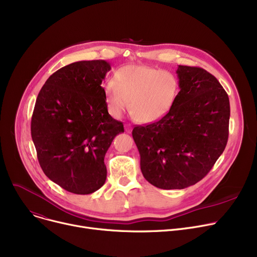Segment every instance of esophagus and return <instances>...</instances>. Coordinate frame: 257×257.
I'll return each mask as SVG.
<instances>
[{
  "label": "esophagus",
  "instance_id": "obj_1",
  "mask_svg": "<svg viewBox=\"0 0 257 257\" xmlns=\"http://www.w3.org/2000/svg\"><path fill=\"white\" fill-rule=\"evenodd\" d=\"M125 130H126V132H128V133H130V132H131V130H132V129H131V127H130V126H129V125H126V126H125Z\"/></svg>",
  "mask_w": 257,
  "mask_h": 257
}]
</instances>
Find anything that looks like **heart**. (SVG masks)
Wrapping results in <instances>:
<instances>
[{
  "label": "heart",
  "mask_w": 257,
  "mask_h": 257,
  "mask_svg": "<svg viewBox=\"0 0 257 257\" xmlns=\"http://www.w3.org/2000/svg\"><path fill=\"white\" fill-rule=\"evenodd\" d=\"M107 110L119 118L129 108L140 123H153L165 116L179 92L177 78L168 71L148 65H126L104 85Z\"/></svg>",
  "instance_id": "obj_1"
}]
</instances>
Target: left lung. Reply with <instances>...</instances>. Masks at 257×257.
<instances>
[{
  "instance_id": "left-lung-1",
  "label": "left lung",
  "mask_w": 257,
  "mask_h": 257,
  "mask_svg": "<svg viewBox=\"0 0 257 257\" xmlns=\"http://www.w3.org/2000/svg\"><path fill=\"white\" fill-rule=\"evenodd\" d=\"M180 91L159 120L136 126L141 170L152 185L182 190L203 179L228 141L230 104L218 79L198 66L179 65Z\"/></svg>"
}]
</instances>
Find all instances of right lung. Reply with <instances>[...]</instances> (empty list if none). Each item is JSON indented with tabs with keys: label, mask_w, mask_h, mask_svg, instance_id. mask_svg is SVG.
Segmentation results:
<instances>
[{
	"label": "right lung",
	"mask_w": 257,
	"mask_h": 257,
	"mask_svg": "<svg viewBox=\"0 0 257 257\" xmlns=\"http://www.w3.org/2000/svg\"><path fill=\"white\" fill-rule=\"evenodd\" d=\"M110 64L78 61L52 74L40 89L31 136L46 176L65 191L88 195L105 183L104 157L123 123L107 110L102 80Z\"/></svg>",
	"instance_id": "1"
}]
</instances>
